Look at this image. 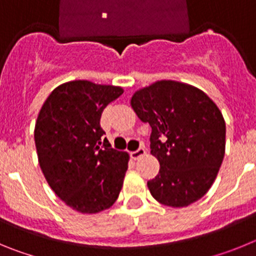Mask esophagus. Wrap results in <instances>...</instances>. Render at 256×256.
Returning a JSON list of instances; mask_svg holds the SVG:
<instances>
[{
  "mask_svg": "<svg viewBox=\"0 0 256 256\" xmlns=\"http://www.w3.org/2000/svg\"><path fill=\"white\" fill-rule=\"evenodd\" d=\"M144 154H146L144 148H137L136 151H132V152H130V156H132V159L137 160V159H140L141 156H144Z\"/></svg>",
  "mask_w": 256,
  "mask_h": 256,
  "instance_id": "esophagus-1",
  "label": "esophagus"
}]
</instances>
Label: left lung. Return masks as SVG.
<instances>
[{"instance_id":"1","label":"left lung","mask_w":256,"mask_h":256,"mask_svg":"<svg viewBox=\"0 0 256 256\" xmlns=\"http://www.w3.org/2000/svg\"><path fill=\"white\" fill-rule=\"evenodd\" d=\"M133 110L151 126V154L160 170L148 187L155 200L183 208L209 191L226 150V123L218 106L184 83L160 80L136 92Z\"/></svg>"}]
</instances>
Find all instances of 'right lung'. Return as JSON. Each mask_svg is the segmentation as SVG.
I'll use <instances>...</instances> for the list:
<instances>
[{"label": "right lung", "instance_id": "add662e5", "mask_svg": "<svg viewBox=\"0 0 256 256\" xmlns=\"http://www.w3.org/2000/svg\"><path fill=\"white\" fill-rule=\"evenodd\" d=\"M122 94L114 86L68 82L50 94L38 114L40 166L54 192L76 212H102L120 194L130 156L102 138L100 119Z\"/></svg>", "mask_w": 256, "mask_h": 256}]
</instances>
